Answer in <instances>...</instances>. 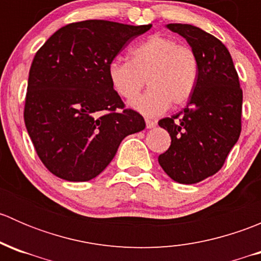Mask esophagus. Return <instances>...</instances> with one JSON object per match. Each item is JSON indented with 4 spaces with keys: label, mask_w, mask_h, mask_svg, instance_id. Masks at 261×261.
<instances>
[{
    "label": "esophagus",
    "mask_w": 261,
    "mask_h": 261,
    "mask_svg": "<svg viewBox=\"0 0 261 261\" xmlns=\"http://www.w3.org/2000/svg\"><path fill=\"white\" fill-rule=\"evenodd\" d=\"M145 122H146V127L147 128H152V127H155V126H156V121L150 120V118H146Z\"/></svg>",
    "instance_id": "1"
}]
</instances>
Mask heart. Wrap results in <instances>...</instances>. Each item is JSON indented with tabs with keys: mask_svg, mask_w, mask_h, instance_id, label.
<instances>
[{
	"mask_svg": "<svg viewBox=\"0 0 261 261\" xmlns=\"http://www.w3.org/2000/svg\"><path fill=\"white\" fill-rule=\"evenodd\" d=\"M110 83L126 101L135 98L144 84L149 89L133 102L146 116H156L191 98L198 80V60L193 49L164 35L150 36L134 46L130 60L115 59L107 67Z\"/></svg>",
	"mask_w": 261,
	"mask_h": 261,
	"instance_id": "b5f03b06",
	"label": "heart"
}]
</instances>
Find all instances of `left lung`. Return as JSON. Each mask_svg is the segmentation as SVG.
<instances>
[{
  "mask_svg": "<svg viewBox=\"0 0 261 261\" xmlns=\"http://www.w3.org/2000/svg\"><path fill=\"white\" fill-rule=\"evenodd\" d=\"M183 36L198 60V80L183 111L159 121L169 133L160 167L173 180L193 184L216 174L241 133L243 89L227 48L217 38L188 23H168Z\"/></svg>",
  "mask_w": 261,
  "mask_h": 261,
  "instance_id": "8db88e82",
  "label": "left lung"
}]
</instances>
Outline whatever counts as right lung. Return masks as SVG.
Listing matches in <instances>:
<instances>
[{
  "label": "right lung",
  "mask_w": 261,
  "mask_h": 261,
  "mask_svg": "<svg viewBox=\"0 0 261 261\" xmlns=\"http://www.w3.org/2000/svg\"><path fill=\"white\" fill-rule=\"evenodd\" d=\"M150 28L106 20L72 22L36 51L23 120L50 173L69 181L93 179L126 136L145 128L143 116L125 109L112 88L107 67Z\"/></svg>",
  "instance_id": "1"
}]
</instances>
